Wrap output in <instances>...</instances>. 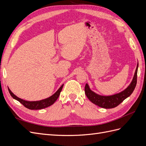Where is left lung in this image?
Segmentation results:
<instances>
[{
	"instance_id": "left-lung-1",
	"label": "left lung",
	"mask_w": 146,
	"mask_h": 146,
	"mask_svg": "<svg viewBox=\"0 0 146 146\" xmlns=\"http://www.w3.org/2000/svg\"><path fill=\"white\" fill-rule=\"evenodd\" d=\"M138 62L137 64L136 69L134 76L130 85L123 91L119 93L111 96H101L98 94L91 90L88 83L86 84L85 92L87 98L92 103L104 108H113L117 107L121 102L129 97L133 92L137 83V72H138Z\"/></svg>"
}]
</instances>
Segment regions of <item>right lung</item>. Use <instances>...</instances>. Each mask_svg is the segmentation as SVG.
<instances>
[{"label":"right lung","instance_id":"right-lung-1","mask_svg":"<svg viewBox=\"0 0 146 146\" xmlns=\"http://www.w3.org/2000/svg\"><path fill=\"white\" fill-rule=\"evenodd\" d=\"M63 84L60 86L59 89L57 90L55 93L51 96L49 98L47 99L38 100V101H27L22 99L21 98H19L18 97H17L16 95H15L13 92L11 91V90L8 88V91H9L10 95L11 96L13 99H16V100L19 101L21 104H23L25 107L27 108H29L30 110H41L42 108H47L49 106L52 105L55 103V102L58 98V97L60 94V92L62 90V88L63 86Z\"/></svg>","mask_w":146,"mask_h":146}]
</instances>
